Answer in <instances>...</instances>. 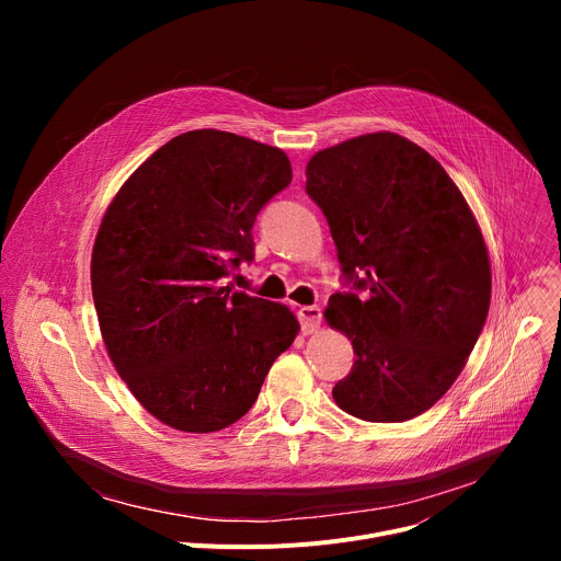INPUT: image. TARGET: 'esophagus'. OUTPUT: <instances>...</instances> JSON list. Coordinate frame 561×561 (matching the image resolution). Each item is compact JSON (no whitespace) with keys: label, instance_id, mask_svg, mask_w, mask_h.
I'll return each mask as SVG.
<instances>
[{"label":"esophagus","instance_id":"obj_1","mask_svg":"<svg viewBox=\"0 0 561 561\" xmlns=\"http://www.w3.org/2000/svg\"><path fill=\"white\" fill-rule=\"evenodd\" d=\"M297 317H299L304 335H310L319 329V324H322V308H319V306H299Z\"/></svg>","mask_w":561,"mask_h":561}]
</instances>
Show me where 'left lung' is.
Returning <instances> with one entry per match:
<instances>
[{"mask_svg": "<svg viewBox=\"0 0 561 561\" xmlns=\"http://www.w3.org/2000/svg\"><path fill=\"white\" fill-rule=\"evenodd\" d=\"M306 193L331 226L342 273L324 312L355 351L335 404L364 422H407L453 386L484 329L491 260L463 195L435 157L397 133L319 150Z\"/></svg>", "mask_w": 561, "mask_h": 561, "instance_id": "1", "label": "left lung"}]
</instances>
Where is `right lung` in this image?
I'll list each match as a JSON object with an SVG mask.
<instances>
[{
  "label": "right lung",
  "instance_id": "1",
  "mask_svg": "<svg viewBox=\"0 0 561 561\" xmlns=\"http://www.w3.org/2000/svg\"><path fill=\"white\" fill-rule=\"evenodd\" d=\"M290 180L284 150L202 128L154 150L106 208L91 260L100 331L119 377L162 424H234L297 337L286 306L221 284L253 260L255 217Z\"/></svg>",
  "mask_w": 561,
  "mask_h": 561
}]
</instances>
